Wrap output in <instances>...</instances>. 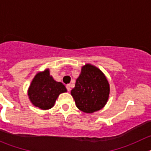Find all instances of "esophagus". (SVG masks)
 <instances>
[{
    "label": "esophagus",
    "mask_w": 151,
    "mask_h": 151,
    "mask_svg": "<svg viewBox=\"0 0 151 151\" xmlns=\"http://www.w3.org/2000/svg\"><path fill=\"white\" fill-rule=\"evenodd\" d=\"M66 89H67V91H68V92H69V91H71V85H66Z\"/></svg>",
    "instance_id": "esophagus-1"
}]
</instances>
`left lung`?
<instances>
[{
  "label": "left lung",
  "mask_w": 151,
  "mask_h": 151,
  "mask_svg": "<svg viewBox=\"0 0 151 151\" xmlns=\"http://www.w3.org/2000/svg\"><path fill=\"white\" fill-rule=\"evenodd\" d=\"M109 84L102 71L87 63L82 67L71 94L77 107L86 113L99 111L106 104L109 95Z\"/></svg>",
  "instance_id": "8db88e82"
}]
</instances>
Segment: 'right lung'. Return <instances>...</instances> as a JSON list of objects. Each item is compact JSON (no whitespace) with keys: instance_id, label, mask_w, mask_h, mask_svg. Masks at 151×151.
I'll return each mask as SVG.
<instances>
[{"instance_id":"obj_1","label":"right lung","mask_w":151,"mask_h":151,"mask_svg":"<svg viewBox=\"0 0 151 151\" xmlns=\"http://www.w3.org/2000/svg\"><path fill=\"white\" fill-rule=\"evenodd\" d=\"M66 91L65 85L60 82H56L50 75L49 68H47L36 74L28 88V95L35 106L46 110L54 106L60 93Z\"/></svg>"}]
</instances>
